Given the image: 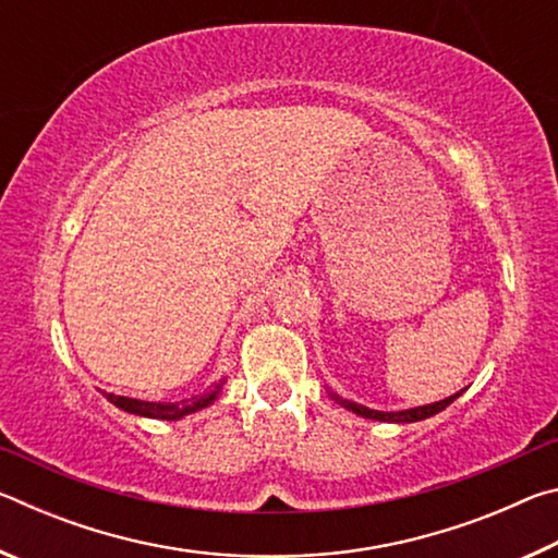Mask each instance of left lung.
<instances>
[{"instance_id": "obj_1", "label": "left lung", "mask_w": 558, "mask_h": 558, "mask_svg": "<svg viewBox=\"0 0 558 558\" xmlns=\"http://www.w3.org/2000/svg\"><path fill=\"white\" fill-rule=\"evenodd\" d=\"M460 393H452L448 399L436 401V403H428V405H418V409H409V411H372L366 409V405H359L354 401H344L335 396V401H339L344 405V409L354 411L356 415H364V418H372V421H389V423H413V421H423V418H430V415L440 413L442 409H448V405L458 399Z\"/></svg>"}]
</instances>
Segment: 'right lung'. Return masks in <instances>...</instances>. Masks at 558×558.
Masks as SVG:
<instances>
[{"label":"right lung","mask_w":558,"mask_h":558,"mask_svg":"<svg viewBox=\"0 0 558 558\" xmlns=\"http://www.w3.org/2000/svg\"><path fill=\"white\" fill-rule=\"evenodd\" d=\"M223 381H219L214 386V389L204 391L199 396H192V399H184V401H174V403H167V401H137V399H128V396H116V393H106L110 403H116L118 409L128 411V413H137V415H145V418H159V421H177L182 418V415H189L199 409H206L211 401H216V396H219Z\"/></svg>","instance_id":"right-lung-1"}]
</instances>
